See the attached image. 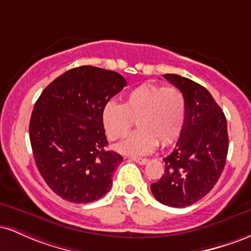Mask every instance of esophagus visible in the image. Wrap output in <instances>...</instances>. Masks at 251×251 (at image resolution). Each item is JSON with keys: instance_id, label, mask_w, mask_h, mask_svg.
Segmentation results:
<instances>
[{"instance_id": "1", "label": "esophagus", "mask_w": 251, "mask_h": 251, "mask_svg": "<svg viewBox=\"0 0 251 251\" xmlns=\"http://www.w3.org/2000/svg\"><path fill=\"white\" fill-rule=\"evenodd\" d=\"M131 160H133V162L140 164V165H145V164L149 163V159L148 158H139V157H131L129 158Z\"/></svg>"}]
</instances>
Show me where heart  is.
Masks as SVG:
<instances>
[{"mask_svg": "<svg viewBox=\"0 0 251 251\" xmlns=\"http://www.w3.org/2000/svg\"><path fill=\"white\" fill-rule=\"evenodd\" d=\"M186 112V99L180 89L144 83L132 89L123 103H106L101 122L111 140L125 138L137 122L139 129L117 149L125 154L143 155L153 152L158 142L163 146L176 142L183 132Z\"/></svg>", "mask_w": 251, "mask_h": 251, "instance_id": "obj_1", "label": "heart"}]
</instances>
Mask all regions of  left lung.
Listing matches in <instances>:
<instances>
[{"label": "left lung", "mask_w": 251, "mask_h": 251, "mask_svg": "<svg viewBox=\"0 0 251 251\" xmlns=\"http://www.w3.org/2000/svg\"><path fill=\"white\" fill-rule=\"evenodd\" d=\"M163 76L183 92L188 112L177 145L163 159L164 175L151 184V191L162 204L185 208L208 195L220 179L229 149L226 119L200 83L177 74Z\"/></svg>", "instance_id": "left-lung-1"}]
</instances>
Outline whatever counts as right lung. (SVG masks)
Returning a JSON list of instances; mask_svg holds the SVG:
<instances>
[{
  "mask_svg": "<svg viewBox=\"0 0 251 251\" xmlns=\"http://www.w3.org/2000/svg\"><path fill=\"white\" fill-rule=\"evenodd\" d=\"M126 86L119 73L81 66L56 77L34 105L29 138L34 159L57 196L86 204L112 188L123 157L106 151L103 106Z\"/></svg>",
  "mask_w": 251,
  "mask_h": 251,
  "instance_id": "right-lung-1",
  "label": "right lung"
}]
</instances>
